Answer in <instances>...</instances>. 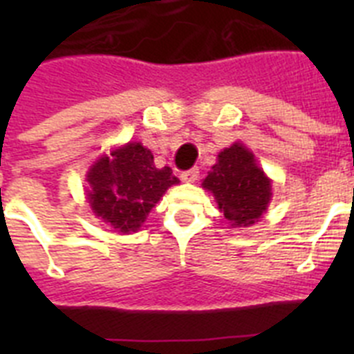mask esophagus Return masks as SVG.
Returning <instances> with one entry per match:
<instances>
[{"instance_id": "34e87169", "label": "esophagus", "mask_w": 354, "mask_h": 354, "mask_svg": "<svg viewBox=\"0 0 354 354\" xmlns=\"http://www.w3.org/2000/svg\"><path fill=\"white\" fill-rule=\"evenodd\" d=\"M198 179V168H189V170L180 171V180L183 183H195Z\"/></svg>"}]
</instances>
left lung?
<instances>
[{"label": "left lung", "instance_id": "obj_1", "mask_svg": "<svg viewBox=\"0 0 354 354\" xmlns=\"http://www.w3.org/2000/svg\"><path fill=\"white\" fill-rule=\"evenodd\" d=\"M202 186L214 195L232 227L259 221L271 200V183L248 149L236 143L218 156Z\"/></svg>", "mask_w": 354, "mask_h": 354}]
</instances>
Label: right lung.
Wrapping results in <instances>:
<instances>
[{
  "instance_id": "1",
  "label": "right lung",
  "mask_w": 354,
  "mask_h": 354,
  "mask_svg": "<svg viewBox=\"0 0 354 354\" xmlns=\"http://www.w3.org/2000/svg\"><path fill=\"white\" fill-rule=\"evenodd\" d=\"M88 202L95 216L118 232H136L162 193L179 179L170 167L156 168L142 143H127L102 156L88 171Z\"/></svg>"
}]
</instances>
